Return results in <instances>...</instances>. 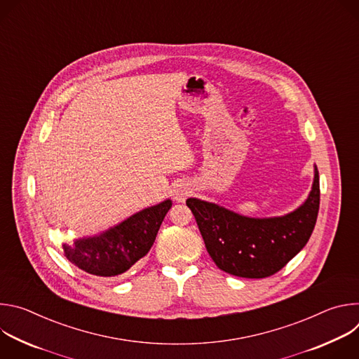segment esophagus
I'll list each match as a JSON object with an SVG mask.
<instances>
[{"label":"esophagus","instance_id":"1","mask_svg":"<svg viewBox=\"0 0 359 359\" xmlns=\"http://www.w3.org/2000/svg\"><path fill=\"white\" fill-rule=\"evenodd\" d=\"M190 194V189L186 186V184H179V186H176V189H175V191H173V198L176 200V201H184L186 200V197Z\"/></svg>","mask_w":359,"mask_h":359}]
</instances>
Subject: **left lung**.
I'll return each mask as SVG.
<instances>
[{
    "label": "left lung",
    "mask_w": 359,
    "mask_h": 359,
    "mask_svg": "<svg viewBox=\"0 0 359 359\" xmlns=\"http://www.w3.org/2000/svg\"><path fill=\"white\" fill-rule=\"evenodd\" d=\"M186 204L220 270L244 278H266L280 271L310 240L320 209V176L316 166L309 198L280 217H245L193 197Z\"/></svg>",
    "instance_id": "obj_1"
}]
</instances>
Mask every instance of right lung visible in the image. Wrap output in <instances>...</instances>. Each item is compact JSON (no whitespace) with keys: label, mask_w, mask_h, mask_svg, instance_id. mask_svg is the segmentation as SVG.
Here are the masks:
<instances>
[{"label":"right lung","mask_w":359,"mask_h":359,"mask_svg":"<svg viewBox=\"0 0 359 359\" xmlns=\"http://www.w3.org/2000/svg\"><path fill=\"white\" fill-rule=\"evenodd\" d=\"M170 208L172 200L168 198L143 209L97 236L78 238L72 245L64 244V254L72 264L89 274L119 276L149 252Z\"/></svg>","instance_id":"add662e5"}]
</instances>
